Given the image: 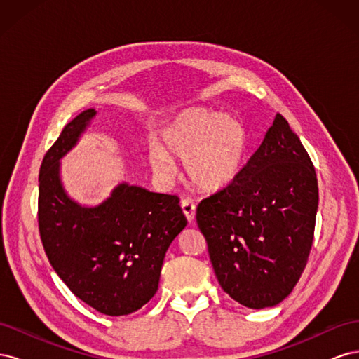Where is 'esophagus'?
Returning <instances> with one entry per match:
<instances>
[{"instance_id": "esophagus-1", "label": "esophagus", "mask_w": 359, "mask_h": 359, "mask_svg": "<svg viewBox=\"0 0 359 359\" xmlns=\"http://www.w3.org/2000/svg\"><path fill=\"white\" fill-rule=\"evenodd\" d=\"M181 208H182V212L184 215H186V219L189 223H193L194 217H196V206H194V203L189 199H184L181 202Z\"/></svg>"}]
</instances>
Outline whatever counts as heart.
Masks as SVG:
<instances>
[{"label":"heart","instance_id":"obj_1","mask_svg":"<svg viewBox=\"0 0 359 359\" xmlns=\"http://www.w3.org/2000/svg\"><path fill=\"white\" fill-rule=\"evenodd\" d=\"M247 133L240 119L205 107H186L173 114L160 130V145L151 144L148 165L161 181L177 172L175 160L194 187L219 191L240 177Z\"/></svg>","mask_w":359,"mask_h":359}]
</instances>
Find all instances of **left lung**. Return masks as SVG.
Here are the masks:
<instances>
[{
    "instance_id": "left-lung-1",
    "label": "left lung",
    "mask_w": 359,
    "mask_h": 359,
    "mask_svg": "<svg viewBox=\"0 0 359 359\" xmlns=\"http://www.w3.org/2000/svg\"><path fill=\"white\" fill-rule=\"evenodd\" d=\"M318 203L313 163L277 114L240 177L198 206V226L227 295L256 310L289 297L307 264Z\"/></svg>"
}]
</instances>
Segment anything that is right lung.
<instances>
[{"label":"right lung","mask_w":359,"mask_h":359,"mask_svg":"<svg viewBox=\"0 0 359 359\" xmlns=\"http://www.w3.org/2000/svg\"><path fill=\"white\" fill-rule=\"evenodd\" d=\"M95 115L86 109L72 119L41 161L39 231L52 268L74 295L107 316H123L156 295L168 248L187 220L177 196L128 182L99 205L69 196L60 161Z\"/></svg>","instance_id":"obj_1"}]
</instances>
